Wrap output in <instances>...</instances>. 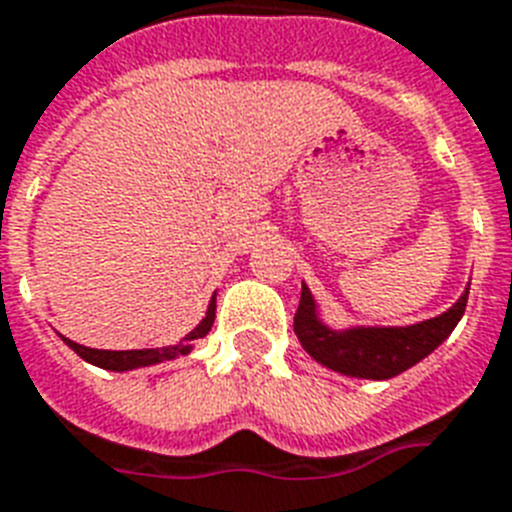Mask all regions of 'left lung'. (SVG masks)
Returning <instances> with one entry per match:
<instances>
[{"label":"left lung","mask_w":512,"mask_h":512,"mask_svg":"<svg viewBox=\"0 0 512 512\" xmlns=\"http://www.w3.org/2000/svg\"><path fill=\"white\" fill-rule=\"evenodd\" d=\"M468 286L447 313L413 326H352L331 328L321 321L315 297L302 284L294 334L305 352L321 365L352 378L386 381L421 363L452 334L465 313Z\"/></svg>","instance_id":"obj_1"}]
</instances>
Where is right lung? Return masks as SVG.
I'll return each instance as SVG.
<instances>
[{
    "instance_id": "right-lung-1",
    "label": "right lung",
    "mask_w": 512,
    "mask_h": 512,
    "mask_svg": "<svg viewBox=\"0 0 512 512\" xmlns=\"http://www.w3.org/2000/svg\"><path fill=\"white\" fill-rule=\"evenodd\" d=\"M215 321V294L210 299V305H207V313L205 318L199 321V326L194 331L181 339L178 344H170V347H160V350H123V352H115V350H91V347H83L78 342H70L62 336V342L68 344L70 350L81 355L86 363L97 365V368H105V371H134V368H144V365H157V363H165V360H176L181 355H189L194 350V339H202L207 336V331L213 328Z\"/></svg>"
}]
</instances>
